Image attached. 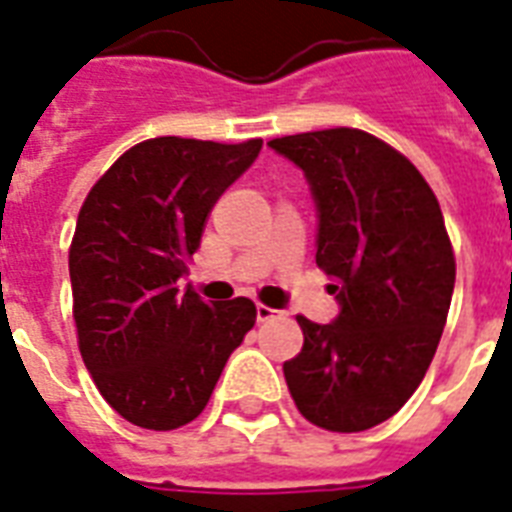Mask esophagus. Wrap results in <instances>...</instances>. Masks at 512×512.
<instances>
[{
    "mask_svg": "<svg viewBox=\"0 0 512 512\" xmlns=\"http://www.w3.org/2000/svg\"><path fill=\"white\" fill-rule=\"evenodd\" d=\"M277 315V310H272V307H267V304H256V318H259V323H267V320H272Z\"/></svg>",
    "mask_w": 512,
    "mask_h": 512,
    "instance_id": "obj_1",
    "label": "esophagus"
}]
</instances>
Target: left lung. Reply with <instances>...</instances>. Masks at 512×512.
<instances>
[{"label":"left lung","mask_w":512,"mask_h":512,"mask_svg":"<svg viewBox=\"0 0 512 512\" xmlns=\"http://www.w3.org/2000/svg\"><path fill=\"white\" fill-rule=\"evenodd\" d=\"M318 205L315 261L342 304L334 323L299 315L304 347L283 374L301 417L331 433L382 425L425 379L457 261L441 205L398 149L358 128L272 138Z\"/></svg>","instance_id":"1"}]
</instances>
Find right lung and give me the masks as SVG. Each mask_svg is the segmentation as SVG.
<instances>
[{"instance_id": "obj_1", "label": "right lung", "mask_w": 512, "mask_h": 512, "mask_svg": "<svg viewBox=\"0 0 512 512\" xmlns=\"http://www.w3.org/2000/svg\"><path fill=\"white\" fill-rule=\"evenodd\" d=\"M261 138L160 136L130 146L87 192L69 248L77 342L109 406L144 430H176L208 406L256 323L245 296L178 293L205 219L259 157Z\"/></svg>"}]
</instances>
